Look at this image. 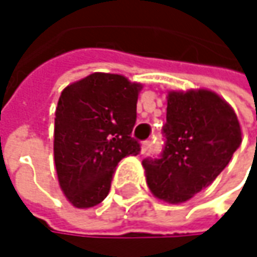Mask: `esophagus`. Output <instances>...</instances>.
<instances>
[{
  "mask_svg": "<svg viewBox=\"0 0 257 257\" xmlns=\"http://www.w3.org/2000/svg\"><path fill=\"white\" fill-rule=\"evenodd\" d=\"M150 147H152V141H149V140L143 141V144H141V153H147L150 150Z\"/></svg>",
  "mask_w": 257,
  "mask_h": 257,
  "instance_id": "obj_1",
  "label": "esophagus"
}]
</instances>
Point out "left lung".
Listing matches in <instances>:
<instances>
[{"label": "left lung", "mask_w": 257, "mask_h": 257, "mask_svg": "<svg viewBox=\"0 0 257 257\" xmlns=\"http://www.w3.org/2000/svg\"><path fill=\"white\" fill-rule=\"evenodd\" d=\"M165 143L158 158L143 161L150 192L180 204L210 186L241 144V128L232 107L205 89L170 92Z\"/></svg>", "instance_id": "left-lung-1"}]
</instances>
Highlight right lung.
I'll list each match as a JSON object with an SVG mask.
<instances>
[{
  "instance_id": "add662e5",
  "label": "right lung",
  "mask_w": 257,
  "mask_h": 257,
  "mask_svg": "<svg viewBox=\"0 0 257 257\" xmlns=\"http://www.w3.org/2000/svg\"><path fill=\"white\" fill-rule=\"evenodd\" d=\"M141 87L119 74L93 73L62 90L53 153L59 186L74 207L102 202L117 164L140 153L132 129Z\"/></svg>"
}]
</instances>
